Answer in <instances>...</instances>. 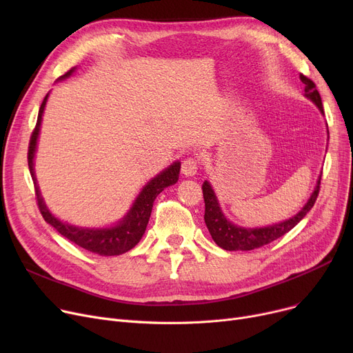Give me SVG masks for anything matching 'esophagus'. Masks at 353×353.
Listing matches in <instances>:
<instances>
[{"mask_svg": "<svg viewBox=\"0 0 353 353\" xmlns=\"http://www.w3.org/2000/svg\"><path fill=\"white\" fill-rule=\"evenodd\" d=\"M197 169H199V163L193 157H189L181 163V173L188 177L194 176L197 173Z\"/></svg>", "mask_w": 353, "mask_h": 353, "instance_id": "1", "label": "esophagus"}]
</instances>
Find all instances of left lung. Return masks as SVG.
Masks as SVG:
<instances>
[{
    "mask_svg": "<svg viewBox=\"0 0 353 353\" xmlns=\"http://www.w3.org/2000/svg\"><path fill=\"white\" fill-rule=\"evenodd\" d=\"M301 80L305 84V96L316 104L318 108L321 110V113L325 114L322 99H321L319 91L316 90V85H314V83L310 79L303 76V74L301 76ZM321 177L318 180L316 188H314L313 193L310 194L307 203L301 209V212H298L285 221H281V223H276L266 228H254V229L236 226L225 217L223 212H221L219 206L217 197L210 186V183L206 180L203 183L201 189H203V197H205V221L212 234V239L214 240L217 246H220L225 250H253V249L272 243L273 240L279 239L288 232H290L313 208L314 201H316L319 194Z\"/></svg>",
    "mask_w": 353,
    "mask_h": 353,
    "instance_id": "obj_1",
    "label": "left lung"
}]
</instances>
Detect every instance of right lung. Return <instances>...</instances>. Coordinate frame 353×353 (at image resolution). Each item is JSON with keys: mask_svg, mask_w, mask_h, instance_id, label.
<instances>
[{"mask_svg": "<svg viewBox=\"0 0 353 353\" xmlns=\"http://www.w3.org/2000/svg\"><path fill=\"white\" fill-rule=\"evenodd\" d=\"M74 70H76V67L68 70L59 80L70 77L74 72ZM47 99H48V94L44 97L41 103L39 117H37V124L28 144V169L34 181L37 205H39V209L44 220L60 234L67 237L70 242L76 243L77 246L91 253H96L100 256H117L128 252L130 249H133L143 237L148 223V219H150V214H152L153 203L156 197L165 188L172 186V184H174L179 180L180 161H174L172 165L167 167V169H164L160 174H157L154 179H152L145 184L143 190L139 193L137 199L134 200L132 209L128 210V213L119 221L116 226L104 228V229H85V228H79V226L64 223V221L54 217L51 212L47 209L44 199L41 197V193H40V188L37 186V179L34 173V156L37 150V140H39L40 125H41Z\"/></svg>", "mask_w": 353, "mask_h": 353, "instance_id": "right-lung-1", "label": "right lung"}]
</instances>
